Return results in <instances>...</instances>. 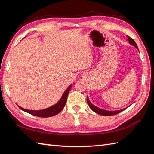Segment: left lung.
Segmentation results:
<instances>
[{
  "instance_id": "1",
  "label": "left lung",
  "mask_w": 154,
  "mask_h": 154,
  "mask_svg": "<svg viewBox=\"0 0 154 154\" xmlns=\"http://www.w3.org/2000/svg\"><path fill=\"white\" fill-rule=\"evenodd\" d=\"M128 40L130 44H131L132 45H134L135 48H136L138 50V46H137V44H136L135 41L132 39L130 37L128 36ZM87 103L89 104V107L91 109V110H93L94 112H96L99 114H100V115H103V116H112V115H114V114H117L120 113V112H122L124 110H125L126 109H124L122 110H115V111H109V110H103V109H100L99 108H98L97 106L93 105V104L90 102V100L89 99V98L87 97Z\"/></svg>"
}]
</instances>
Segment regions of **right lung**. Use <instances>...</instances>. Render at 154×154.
<instances>
[{
  "mask_svg": "<svg viewBox=\"0 0 154 154\" xmlns=\"http://www.w3.org/2000/svg\"><path fill=\"white\" fill-rule=\"evenodd\" d=\"M71 85H71L69 87H68L66 91H65L64 93L63 94V95H62L61 99L57 104H55V105L52 106L51 107L48 108V109L41 110H30L24 109L19 106L18 107L23 111H25V112L30 114L32 115L38 116V117L46 118V117H50V116H53L54 115H56V114H57L58 113H60L64 108L65 103L67 102V96H68L69 92V91L71 88Z\"/></svg>",
  "mask_w": 154,
  "mask_h": 154,
  "instance_id": "1",
  "label": "right lung"
}]
</instances>
